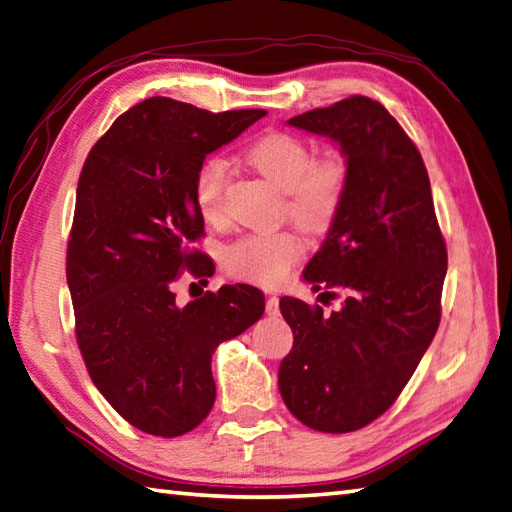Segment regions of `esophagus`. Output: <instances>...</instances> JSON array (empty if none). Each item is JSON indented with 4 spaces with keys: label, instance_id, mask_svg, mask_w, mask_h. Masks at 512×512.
Masks as SVG:
<instances>
[{
    "label": "esophagus",
    "instance_id": "obj_1",
    "mask_svg": "<svg viewBox=\"0 0 512 512\" xmlns=\"http://www.w3.org/2000/svg\"><path fill=\"white\" fill-rule=\"evenodd\" d=\"M265 311H267V315H278L280 300L276 298V295H269L267 302H265Z\"/></svg>",
    "mask_w": 512,
    "mask_h": 512
}]
</instances>
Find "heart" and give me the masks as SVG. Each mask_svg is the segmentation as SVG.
<instances>
[{"label":"heart","mask_w":512,"mask_h":512,"mask_svg":"<svg viewBox=\"0 0 512 512\" xmlns=\"http://www.w3.org/2000/svg\"><path fill=\"white\" fill-rule=\"evenodd\" d=\"M247 160L267 179L285 190V208L298 223L322 230L335 219L348 188V166L337 155H313L298 135L274 131L247 149ZM230 166L221 155L206 157L192 179V197L203 221L219 225L225 219V190ZM304 252L300 236L291 230L252 232L225 247L223 265L234 278L263 287L280 285Z\"/></svg>","instance_id":"1"}]
</instances>
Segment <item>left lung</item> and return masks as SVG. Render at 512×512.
<instances>
[{
    "label": "left lung",
    "mask_w": 512,
    "mask_h": 512,
    "mask_svg": "<svg viewBox=\"0 0 512 512\" xmlns=\"http://www.w3.org/2000/svg\"><path fill=\"white\" fill-rule=\"evenodd\" d=\"M289 124L326 135L346 155L344 201L304 269L315 291L342 289L346 298L331 315L280 300L293 348L278 368V388L300 423L346 434L399 399L434 339L447 245L423 157L381 102L350 96Z\"/></svg>",
    "instance_id": "left-lung-1"
}]
</instances>
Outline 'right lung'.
Instances as JSON below:
<instances>
[{
    "instance_id": "obj_1",
    "label": "right lung",
    "mask_w": 512,
    "mask_h": 512,
    "mask_svg": "<svg viewBox=\"0 0 512 512\" xmlns=\"http://www.w3.org/2000/svg\"><path fill=\"white\" fill-rule=\"evenodd\" d=\"M263 116L155 96L116 118L83 164L65 263L76 342L100 394L144 434L175 438L210 414L214 348L265 311L249 285L186 306L173 289L214 271L192 247L206 234L192 197L199 164Z\"/></svg>"
}]
</instances>
